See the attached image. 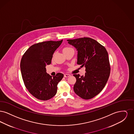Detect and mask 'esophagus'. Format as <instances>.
Wrapping results in <instances>:
<instances>
[{"instance_id": "1", "label": "esophagus", "mask_w": 134, "mask_h": 134, "mask_svg": "<svg viewBox=\"0 0 134 134\" xmlns=\"http://www.w3.org/2000/svg\"><path fill=\"white\" fill-rule=\"evenodd\" d=\"M64 76L65 77H68L70 76V75L69 74H65Z\"/></svg>"}]
</instances>
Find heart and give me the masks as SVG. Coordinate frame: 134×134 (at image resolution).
I'll return each mask as SVG.
<instances>
[{
  "label": "heart",
  "mask_w": 134,
  "mask_h": 134,
  "mask_svg": "<svg viewBox=\"0 0 134 134\" xmlns=\"http://www.w3.org/2000/svg\"><path fill=\"white\" fill-rule=\"evenodd\" d=\"M72 49V48L69 47H64L63 49V52H66V51H69V50H70Z\"/></svg>",
  "instance_id": "obj_1"
}]
</instances>
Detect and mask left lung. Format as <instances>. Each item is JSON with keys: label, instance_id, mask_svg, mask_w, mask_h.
I'll use <instances>...</instances> for the list:
<instances>
[{"label": "left lung", "instance_id": "1", "mask_svg": "<svg viewBox=\"0 0 134 134\" xmlns=\"http://www.w3.org/2000/svg\"><path fill=\"white\" fill-rule=\"evenodd\" d=\"M67 41L78 51L77 63L84 66L86 71L84 76L73 75L76 79L74 91L83 99H91L101 92L108 80L110 71L108 53L104 47L90 38Z\"/></svg>", "mask_w": 134, "mask_h": 134}]
</instances>
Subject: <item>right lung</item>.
<instances>
[{
  "mask_svg": "<svg viewBox=\"0 0 134 134\" xmlns=\"http://www.w3.org/2000/svg\"><path fill=\"white\" fill-rule=\"evenodd\" d=\"M59 41H46L31 46L20 61L21 76L29 92L41 100H47L56 95L58 83L64 75L58 73L52 77L46 72V66L51 63L54 52L61 44Z\"/></svg>",
  "mask_w": 134,
  "mask_h": 134,
  "instance_id": "obj_1",
  "label": "right lung"
}]
</instances>
